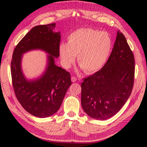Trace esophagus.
Segmentation results:
<instances>
[{
    "mask_svg": "<svg viewBox=\"0 0 147 147\" xmlns=\"http://www.w3.org/2000/svg\"><path fill=\"white\" fill-rule=\"evenodd\" d=\"M71 81L73 82H74L76 81V78L75 76H72L71 77Z\"/></svg>",
    "mask_w": 147,
    "mask_h": 147,
    "instance_id": "34e87169",
    "label": "esophagus"
}]
</instances>
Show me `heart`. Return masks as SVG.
Masks as SVG:
<instances>
[{
    "mask_svg": "<svg viewBox=\"0 0 147 147\" xmlns=\"http://www.w3.org/2000/svg\"><path fill=\"white\" fill-rule=\"evenodd\" d=\"M113 42L106 32L93 29H80L68 37L67 44L59 47L61 61L65 68L71 67L76 56L80 67L86 73L100 69L108 59Z\"/></svg>",
    "mask_w": 147,
    "mask_h": 147,
    "instance_id": "heart-1",
    "label": "heart"
}]
</instances>
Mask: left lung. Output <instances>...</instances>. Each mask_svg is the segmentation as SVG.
Segmentation results:
<instances>
[{
  "label": "left lung",
  "mask_w": 147,
  "mask_h": 147,
  "mask_svg": "<svg viewBox=\"0 0 147 147\" xmlns=\"http://www.w3.org/2000/svg\"><path fill=\"white\" fill-rule=\"evenodd\" d=\"M134 56L124 35L118 31L108 61L100 70L84 78L81 103L91 118L106 120L122 108L132 91Z\"/></svg>",
  "instance_id": "obj_1"
}]
</instances>
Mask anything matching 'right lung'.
<instances>
[{
    "instance_id": "right-lung-1",
    "label": "right lung",
    "mask_w": 147,
    "mask_h": 147,
    "mask_svg": "<svg viewBox=\"0 0 147 147\" xmlns=\"http://www.w3.org/2000/svg\"><path fill=\"white\" fill-rule=\"evenodd\" d=\"M56 23L34 26L15 48L11 61L13 90L19 103L32 115L45 118L58 111L71 85L70 73L54 63L59 56L60 33L54 32ZM41 49L50 54L48 65L40 78L32 81L25 78L21 70L22 54Z\"/></svg>"
}]
</instances>
